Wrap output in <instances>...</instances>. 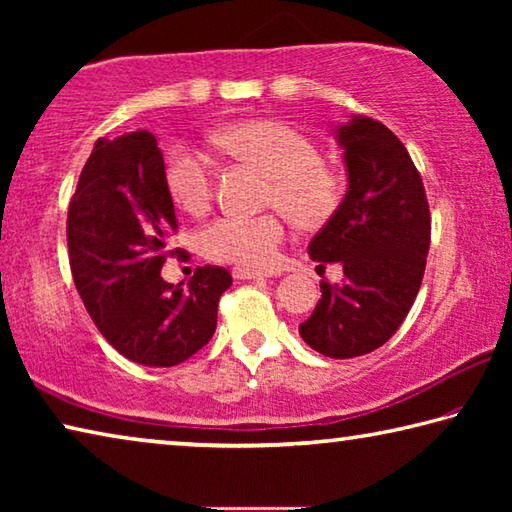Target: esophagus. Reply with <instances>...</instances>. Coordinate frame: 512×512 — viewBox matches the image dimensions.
Returning a JSON list of instances; mask_svg holds the SVG:
<instances>
[{
	"instance_id": "obj_1",
	"label": "esophagus",
	"mask_w": 512,
	"mask_h": 512,
	"mask_svg": "<svg viewBox=\"0 0 512 512\" xmlns=\"http://www.w3.org/2000/svg\"><path fill=\"white\" fill-rule=\"evenodd\" d=\"M277 273L273 271H255V268H246V266H235L232 268V277L235 280H264V277H273Z\"/></svg>"
}]
</instances>
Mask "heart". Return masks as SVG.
<instances>
[{"label":"heart","mask_w":512,"mask_h":512,"mask_svg":"<svg viewBox=\"0 0 512 512\" xmlns=\"http://www.w3.org/2000/svg\"><path fill=\"white\" fill-rule=\"evenodd\" d=\"M214 142L232 158L268 176L266 201L287 212L300 228L325 225L343 201V178L320 162L316 144L280 121H241L214 133ZM164 187L176 207L201 214L212 198V171L201 151L176 146L164 164ZM284 239V219L275 212L221 216L198 235L203 253L216 262L271 268Z\"/></svg>","instance_id":"heart-1"}]
</instances>
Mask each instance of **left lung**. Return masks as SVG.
I'll use <instances>...</instances> for the list:
<instances>
[{
	"label": "left lung",
	"mask_w": 512,
	"mask_h": 512,
	"mask_svg": "<svg viewBox=\"0 0 512 512\" xmlns=\"http://www.w3.org/2000/svg\"><path fill=\"white\" fill-rule=\"evenodd\" d=\"M348 192L309 241V257L341 264V284L323 296L298 332L329 359H352L384 345L418 296L431 219L422 178L404 144L377 119L352 115L334 126Z\"/></svg>",
	"instance_id": "1"
}]
</instances>
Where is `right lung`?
<instances>
[{
	"label": "right lung",
	"mask_w": 512,
	"mask_h": 512,
	"mask_svg": "<svg viewBox=\"0 0 512 512\" xmlns=\"http://www.w3.org/2000/svg\"><path fill=\"white\" fill-rule=\"evenodd\" d=\"M176 228L155 135L97 140L69 201V264L94 325L140 366L171 368L201 350L232 284L221 266L196 268L178 287L164 282L160 271Z\"/></svg>",
	"instance_id": "1"
}]
</instances>
